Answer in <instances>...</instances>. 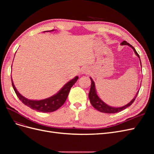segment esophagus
I'll return each mask as SVG.
<instances>
[{"mask_svg": "<svg viewBox=\"0 0 154 154\" xmlns=\"http://www.w3.org/2000/svg\"><path fill=\"white\" fill-rule=\"evenodd\" d=\"M91 72L90 69H88V67H84L82 69V74H89V72Z\"/></svg>", "mask_w": 154, "mask_h": 154, "instance_id": "obj_1", "label": "esophagus"}]
</instances>
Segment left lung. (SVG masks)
Masks as SVG:
<instances>
[{
    "label": "left lung",
    "mask_w": 154,
    "mask_h": 154,
    "mask_svg": "<svg viewBox=\"0 0 154 154\" xmlns=\"http://www.w3.org/2000/svg\"><path fill=\"white\" fill-rule=\"evenodd\" d=\"M121 44H122V45H128V46H130V48H132L134 49L135 53L136 54V55L139 57V58L140 59L139 55L137 53V51H136V49H135V48L133 47L132 45H131L129 43H128L127 41H125V40L123 41L121 43ZM140 62H141V60H140ZM91 88H90L89 94H88V97H89L90 102H91V103L92 104V105L94 106L96 109L101 112L107 113V114L118 113V112H119L128 108V106L131 105L134 103V101H135V100H136V97L138 94V92H137L136 97H134V98L127 105H125L122 107H117V108H116V107H112V106L107 105L106 103H105L103 101H101L100 97L97 96V95L96 94V89H95L94 82V81L92 80V79L91 78Z\"/></svg>",
    "instance_id": "1"
}]
</instances>
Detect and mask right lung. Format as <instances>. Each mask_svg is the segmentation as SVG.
<instances>
[{"label": "right lung", "instance_id": "add662e5", "mask_svg": "<svg viewBox=\"0 0 154 154\" xmlns=\"http://www.w3.org/2000/svg\"><path fill=\"white\" fill-rule=\"evenodd\" d=\"M78 79V77L76 76L72 80L67 83L62 88V89L53 96L49 97V98L45 100L39 101L30 100L26 98L24 96H22L16 89V88L13 83L12 79L11 82L13 89L15 91L17 97L24 105L29 106L31 109L40 112H54L58 110L60 106H62L63 105L65 101L67 100V97L69 95L70 90H71V88L76 83Z\"/></svg>", "mask_w": 154, "mask_h": 154}]
</instances>
